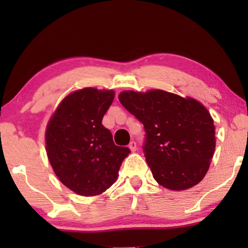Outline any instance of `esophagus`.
<instances>
[{"instance_id":"obj_1","label":"esophagus","mask_w":248,"mask_h":248,"mask_svg":"<svg viewBox=\"0 0 248 248\" xmlns=\"http://www.w3.org/2000/svg\"><path fill=\"white\" fill-rule=\"evenodd\" d=\"M128 148L131 149V151H137V142L135 141H131L130 144H128Z\"/></svg>"}]
</instances>
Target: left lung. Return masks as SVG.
Wrapping results in <instances>:
<instances>
[{
  "label": "left lung",
  "mask_w": 248,
  "mask_h": 248,
  "mask_svg": "<svg viewBox=\"0 0 248 248\" xmlns=\"http://www.w3.org/2000/svg\"><path fill=\"white\" fill-rule=\"evenodd\" d=\"M118 99L143 124L142 148L155 181L172 191L199 184L216 148L215 124L206 108L162 90L123 91Z\"/></svg>",
  "instance_id": "1"
}]
</instances>
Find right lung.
<instances>
[{"instance_id":"add662e5","label":"right lung","mask_w":248,"mask_h":248,"mask_svg":"<svg viewBox=\"0 0 248 248\" xmlns=\"http://www.w3.org/2000/svg\"><path fill=\"white\" fill-rule=\"evenodd\" d=\"M114 94L93 88L76 91L60 104L47 126L50 165L60 181L79 195L106 191L131 152L115 144L110 131L101 124Z\"/></svg>"}]
</instances>
